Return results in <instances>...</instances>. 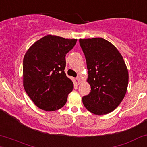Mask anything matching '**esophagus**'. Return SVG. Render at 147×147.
<instances>
[{
	"label": "esophagus",
	"instance_id": "34e87169",
	"mask_svg": "<svg viewBox=\"0 0 147 147\" xmlns=\"http://www.w3.org/2000/svg\"><path fill=\"white\" fill-rule=\"evenodd\" d=\"M77 80H78V83L79 84L81 83V77H80V76H77Z\"/></svg>",
	"mask_w": 147,
	"mask_h": 147
}]
</instances>
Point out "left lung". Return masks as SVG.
<instances>
[{
    "mask_svg": "<svg viewBox=\"0 0 147 147\" xmlns=\"http://www.w3.org/2000/svg\"><path fill=\"white\" fill-rule=\"evenodd\" d=\"M88 69L87 82L91 92L82 98L84 107L94 114L112 112L127 91L128 72L121 54L101 38L80 39Z\"/></svg>",
    "mask_w": 147,
    "mask_h": 147,
    "instance_id": "1",
    "label": "left lung"
}]
</instances>
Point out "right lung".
Instances as JSON below:
<instances>
[{"mask_svg":"<svg viewBox=\"0 0 147 147\" xmlns=\"http://www.w3.org/2000/svg\"><path fill=\"white\" fill-rule=\"evenodd\" d=\"M77 39L48 35L38 40L26 53L23 61V84L37 107L51 112L63 107L74 88L66 76L65 56Z\"/></svg>","mask_w":147,"mask_h":147,"instance_id":"1","label":"right lung"}]
</instances>
